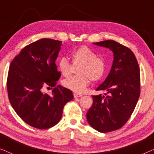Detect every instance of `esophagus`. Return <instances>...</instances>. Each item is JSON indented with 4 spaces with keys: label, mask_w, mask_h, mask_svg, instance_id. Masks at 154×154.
<instances>
[{
    "label": "esophagus",
    "mask_w": 154,
    "mask_h": 154,
    "mask_svg": "<svg viewBox=\"0 0 154 154\" xmlns=\"http://www.w3.org/2000/svg\"><path fill=\"white\" fill-rule=\"evenodd\" d=\"M73 96H74L75 98H77V97H81L83 96V94H79V93H74L73 94Z\"/></svg>",
    "instance_id": "34e87169"
}]
</instances>
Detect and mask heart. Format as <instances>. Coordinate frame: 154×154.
Returning <instances> with one entry per match:
<instances>
[{"mask_svg":"<svg viewBox=\"0 0 154 154\" xmlns=\"http://www.w3.org/2000/svg\"><path fill=\"white\" fill-rule=\"evenodd\" d=\"M74 64H80L78 67V75L72 76L63 81L64 88L75 92H82L89 83V79L92 81H100L104 77L106 66L101 59L93 51L86 46L78 48L71 54ZM59 69L64 76L70 73L71 64L66 58L62 57L59 61Z\"/></svg>","mask_w":154,"mask_h":154,"instance_id":"b5f03b06","label":"heart"}]
</instances>
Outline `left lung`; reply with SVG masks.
Here are the masks:
<instances>
[{
	"label": "left lung",
	"instance_id": "1",
	"mask_svg": "<svg viewBox=\"0 0 154 154\" xmlns=\"http://www.w3.org/2000/svg\"><path fill=\"white\" fill-rule=\"evenodd\" d=\"M113 52L111 69L96 90L107 94L93 95V104L86 117L92 128L100 132L121 128L130 119L140 94V67L133 52L112 40L93 43Z\"/></svg>",
	"mask_w": 154,
	"mask_h": 154
}]
</instances>
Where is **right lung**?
I'll use <instances>...</instances> for the list:
<instances>
[{
	"mask_svg": "<svg viewBox=\"0 0 154 154\" xmlns=\"http://www.w3.org/2000/svg\"><path fill=\"white\" fill-rule=\"evenodd\" d=\"M62 41L42 38L21 50L10 64L8 75V97L19 116L29 125L48 129L60 121L65 104L73 99L72 91L58 85L52 94L45 86L54 87L61 76L55 61Z\"/></svg>",
	"mask_w": 154,
	"mask_h": 154,
	"instance_id": "right-lung-1",
	"label": "right lung"
}]
</instances>
